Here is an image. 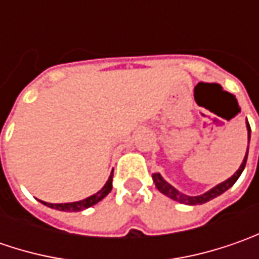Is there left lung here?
Listing matches in <instances>:
<instances>
[{
  "label": "left lung",
  "mask_w": 259,
  "mask_h": 259,
  "mask_svg": "<svg viewBox=\"0 0 259 259\" xmlns=\"http://www.w3.org/2000/svg\"><path fill=\"white\" fill-rule=\"evenodd\" d=\"M246 126H248V140H249V137H251V126H249V125H246ZM246 158H248V154L245 155L244 161H242V164H241V167H239V170H238L232 177H229V179H228L226 182H224V183L218 184V186L213 187L212 190L206 192V193L202 194V196H194V197H190V196H186V194L179 193V192L174 189L173 186H170V184L165 182L164 179L160 176V173L153 174V180H154L155 187H157L161 193L165 194V196H168L170 199H173V200H176V202H180V203H184V204H202V203H206V202H209V200H212V199H214L216 196L222 194L224 192H226L229 187H232V186H234L235 182L239 179V176H241L242 171H244L245 164H246Z\"/></svg>",
  "instance_id": "left-lung-1"
}]
</instances>
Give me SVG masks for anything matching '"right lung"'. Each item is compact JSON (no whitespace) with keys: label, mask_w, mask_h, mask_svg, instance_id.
<instances>
[{"label":"right lung","mask_w":259,"mask_h":259,"mask_svg":"<svg viewBox=\"0 0 259 259\" xmlns=\"http://www.w3.org/2000/svg\"><path fill=\"white\" fill-rule=\"evenodd\" d=\"M112 177H114V170H112V173L109 176V179H108V182L105 184L104 187L98 192L94 196H91V197H88L85 200H80V202H73V203H46V202H41L46 206H49V207H53V209H57V210H63V212H80V210H85L88 207H91V206H94L98 202H101L102 199H104L106 194L109 193L111 190H112Z\"/></svg>","instance_id":"1"}]
</instances>
